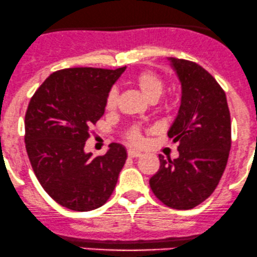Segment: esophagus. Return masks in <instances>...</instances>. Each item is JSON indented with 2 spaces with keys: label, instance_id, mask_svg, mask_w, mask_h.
Here are the masks:
<instances>
[{
  "label": "esophagus",
  "instance_id": "obj_1",
  "mask_svg": "<svg viewBox=\"0 0 257 257\" xmlns=\"http://www.w3.org/2000/svg\"><path fill=\"white\" fill-rule=\"evenodd\" d=\"M127 154L130 158H137V157H141V152L140 151H136V150H128L127 151Z\"/></svg>",
  "mask_w": 257,
  "mask_h": 257
}]
</instances>
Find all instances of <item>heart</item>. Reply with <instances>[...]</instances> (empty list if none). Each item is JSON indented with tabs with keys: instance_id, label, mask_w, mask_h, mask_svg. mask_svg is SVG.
I'll use <instances>...</instances> for the list:
<instances>
[{
	"instance_id": "obj_1",
	"label": "heart",
	"mask_w": 257,
	"mask_h": 257,
	"mask_svg": "<svg viewBox=\"0 0 257 257\" xmlns=\"http://www.w3.org/2000/svg\"><path fill=\"white\" fill-rule=\"evenodd\" d=\"M131 82L135 87L139 88L143 96L150 101L158 100V99L161 98V95L163 94V92H164V81H163L162 77L159 76V74L153 72V71L145 70L141 71V72H137L134 77H132ZM116 90H110L105 101V106L107 110L114 109L115 105H116ZM128 139L134 143L141 142V136L137 130H134V131L128 135Z\"/></svg>"
}]
</instances>
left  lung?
Here are the masks:
<instances>
[{"instance_id":"obj_1","label":"left lung","mask_w":257,"mask_h":257,"mask_svg":"<svg viewBox=\"0 0 257 257\" xmlns=\"http://www.w3.org/2000/svg\"><path fill=\"white\" fill-rule=\"evenodd\" d=\"M181 84V103L168 131L179 143L174 161L159 154L161 167L150 179L153 194L164 205L190 209L217 187L227 165L231 126L224 90L203 67L168 57Z\"/></svg>"}]
</instances>
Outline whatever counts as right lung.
Wrapping results in <instances>:
<instances>
[{
	"mask_svg": "<svg viewBox=\"0 0 257 257\" xmlns=\"http://www.w3.org/2000/svg\"><path fill=\"white\" fill-rule=\"evenodd\" d=\"M126 67L56 71L38 88L27 109L26 148L43 189L72 211L99 208L116 186L127 158L111 143L104 156L84 151L89 127L104 115L106 96Z\"/></svg>",
	"mask_w": 257,
	"mask_h": 257,
	"instance_id": "1",
	"label": "right lung"
}]
</instances>
